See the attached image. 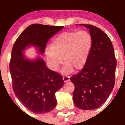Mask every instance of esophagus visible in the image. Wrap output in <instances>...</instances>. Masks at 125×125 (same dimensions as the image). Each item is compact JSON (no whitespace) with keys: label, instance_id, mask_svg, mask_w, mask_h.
<instances>
[{"label":"esophagus","instance_id":"1","mask_svg":"<svg viewBox=\"0 0 125 125\" xmlns=\"http://www.w3.org/2000/svg\"><path fill=\"white\" fill-rule=\"evenodd\" d=\"M69 80H70V77L68 76H64L63 77V80L64 81V82H67V81H69Z\"/></svg>","mask_w":125,"mask_h":125}]
</instances>
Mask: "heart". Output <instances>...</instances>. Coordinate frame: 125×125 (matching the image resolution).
<instances>
[{
	"label": "heart",
	"instance_id": "obj_1",
	"mask_svg": "<svg viewBox=\"0 0 125 125\" xmlns=\"http://www.w3.org/2000/svg\"><path fill=\"white\" fill-rule=\"evenodd\" d=\"M92 46V38L87 31H66L60 34L46 49L45 54L50 68L56 71L63 63L62 73L67 74L74 68L81 69L86 64Z\"/></svg>",
	"mask_w": 125,
	"mask_h": 125
}]
</instances>
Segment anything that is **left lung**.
<instances>
[{
	"label": "left lung",
	"mask_w": 125,
	"mask_h": 125,
	"mask_svg": "<svg viewBox=\"0 0 125 125\" xmlns=\"http://www.w3.org/2000/svg\"><path fill=\"white\" fill-rule=\"evenodd\" d=\"M80 25L89 29L92 46L84 68L70 78L75 86L73 101L78 108L91 110L101 107L112 92L117 62L107 34L92 25Z\"/></svg>",
	"instance_id": "obj_1"
}]
</instances>
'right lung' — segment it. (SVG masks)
Listing matches in <instances>:
<instances>
[{"mask_svg":"<svg viewBox=\"0 0 125 125\" xmlns=\"http://www.w3.org/2000/svg\"><path fill=\"white\" fill-rule=\"evenodd\" d=\"M63 27L31 24L20 34L13 46L10 64L13 90L22 104L34 113L43 114L54 108L57 104L55 94L64 82L61 75L46 66L42 57L28 59L23 52L34 47L42 55L50 38Z\"/></svg>","mask_w":125,"mask_h":125,"instance_id":"1","label":"right lung"}]
</instances>
